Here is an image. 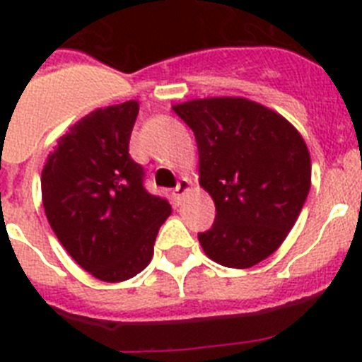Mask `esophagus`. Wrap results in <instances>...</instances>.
<instances>
[{
	"label": "esophagus",
	"instance_id": "1",
	"mask_svg": "<svg viewBox=\"0 0 362 362\" xmlns=\"http://www.w3.org/2000/svg\"><path fill=\"white\" fill-rule=\"evenodd\" d=\"M190 190V181H188L187 177H181L179 179V183H177V187L174 188V199H175V203H181V201H183V197H185V194H187V192Z\"/></svg>",
	"mask_w": 362,
	"mask_h": 362
}]
</instances>
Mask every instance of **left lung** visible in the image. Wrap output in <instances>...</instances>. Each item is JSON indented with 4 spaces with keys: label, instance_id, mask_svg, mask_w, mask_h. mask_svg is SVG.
Returning a JSON list of instances; mask_svg holds the SVG:
<instances>
[{
    "label": "left lung",
    "instance_id": "8db88e82",
    "mask_svg": "<svg viewBox=\"0 0 362 362\" xmlns=\"http://www.w3.org/2000/svg\"><path fill=\"white\" fill-rule=\"evenodd\" d=\"M194 130L199 185L216 203L212 228L197 233L204 254L228 268L272 255L296 225L310 190L305 139L277 112L245 98L174 105Z\"/></svg>",
    "mask_w": 362,
    "mask_h": 362
}]
</instances>
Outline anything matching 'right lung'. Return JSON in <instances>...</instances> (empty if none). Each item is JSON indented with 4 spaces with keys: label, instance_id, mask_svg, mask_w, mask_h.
<instances>
[{
    "label": "right lung",
    "instance_id": "add662e5",
    "mask_svg": "<svg viewBox=\"0 0 362 362\" xmlns=\"http://www.w3.org/2000/svg\"><path fill=\"white\" fill-rule=\"evenodd\" d=\"M139 103L98 108L57 139L41 172L43 209L70 257L92 276L119 283L148 267L166 199L145 188L129 153Z\"/></svg>",
    "mask_w": 362,
    "mask_h": 362
}]
</instances>
